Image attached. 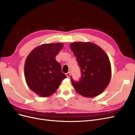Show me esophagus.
<instances>
[{"label": "esophagus", "instance_id": "34e87169", "mask_svg": "<svg viewBox=\"0 0 135 135\" xmlns=\"http://www.w3.org/2000/svg\"><path fill=\"white\" fill-rule=\"evenodd\" d=\"M66 75L67 76V77H69L70 76V72H68V73H67L66 74Z\"/></svg>", "mask_w": 135, "mask_h": 135}]
</instances>
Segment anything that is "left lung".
I'll return each mask as SVG.
<instances>
[{"label": "left lung", "mask_w": 135, "mask_h": 135, "mask_svg": "<svg viewBox=\"0 0 135 135\" xmlns=\"http://www.w3.org/2000/svg\"><path fill=\"white\" fill-rule=\"evenodd\" d=\"M81 70L79 81L71 78L75 90L85 97L99 95L109 85L112 68L108 56L96 44L74 42L70 45Z\"/></svg>", "instance_id": "8db88e82"}]
</instances>
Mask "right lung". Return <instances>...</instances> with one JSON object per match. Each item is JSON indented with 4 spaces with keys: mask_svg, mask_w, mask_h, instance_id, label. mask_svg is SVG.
<instances>
[{
    "mask_svg": "<svg viewBox=\"0 0 135 135\" xmlns=\"http://www.w3.org/2000/svg\"><path fill=\"white\" fill-rule=\"evenodd\" d=\"M63 46L61 43L42 44L27 57L24 66L26 82L31 90L40 96L52 95L67 77L56 60V55Z\"/></svg>",
    "mask_w": 135,
    "mask_h": 135,
    "instance_id": "right-lung-1",
    "label": "right lung"
}]
</instances>
